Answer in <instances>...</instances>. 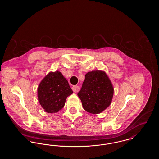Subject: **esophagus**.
<instances>
[{
    "instance_id": "esophagus-1",
    "label": "esophagus",
    "mask_w": 159,
    "mask_h": 159,
    "mask_svg": "<svg viewBox=\"0 0 159 159\" xmlns=\"http://www.w3.org/2000/svg\"><path fill=\"white\" fill-rule=\"evenodd\" d=\"M79 88L78 86H73L72 87V89H73V91L74 92H77L78 90H79Z\"/></svg>"
}]
</instances>
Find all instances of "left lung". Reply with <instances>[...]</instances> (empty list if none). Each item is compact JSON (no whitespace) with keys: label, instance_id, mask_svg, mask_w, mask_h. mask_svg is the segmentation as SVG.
I'll list each match as a JSON object with an SVG mask.
<instances>
[{"label":"left lung","instance_id":"left-lung-1","mask_svg":"<svg viewBox=\"0 0 159 159\" xmlns=\"http://www.w3.org/2000/svg\"><path fill=\"white\" fill-rule=\"evenodd\" d=\"M113 84L104 71L88 72L77 93L83 108L92 114L101 113L108 107L113 97Z\"/></svg>","mask_w":159,"mask_h":159}]
</instances>
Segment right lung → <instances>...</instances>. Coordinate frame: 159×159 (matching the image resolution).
Wrapping results in <instances>:
<instances>
[{
  "label": "right lung",
  "instance_id": "right-lung-1",
  "mask_svg": "<svg viewBox=\"0 0 159 159\" xmlns=\"http://www.w3.org/2000/svg\"><path fill=\"white\" fill-rule=\"evenodd\" d=\"M73 93L67 80L59 71L49 72L38 88L40 104L48 113H55L65 105L66 99Z\"/></svg>",
  "mask_w": 159,
  "mask_h": 159
}]
</instances>
